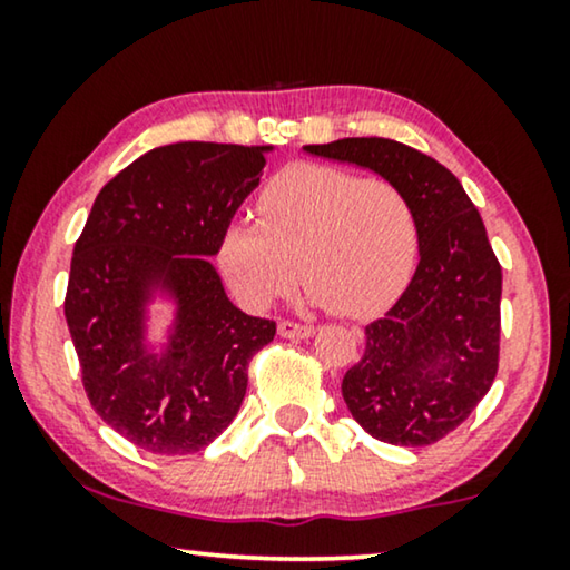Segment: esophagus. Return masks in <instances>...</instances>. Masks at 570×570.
<instances>
[{
  "label": "esophagus",
  "instance_id": "34e87169",
  "mask_svg": "<svg viewBox=\"0 0 570 570\" xmlns=\"http://www.w3.org/2000/svg\"><path fill=\"white\" fill-rule=\"evenodd\" d=\"M316 330L311 324H298V322H279L277 334L287 340H308Z\"/></svg>",
  "mask_w": 570,
  "mask_h": 570
}]
</instances>
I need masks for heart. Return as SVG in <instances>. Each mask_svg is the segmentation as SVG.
Masks as SVG:
<instances>
[{
    "label": "heart",
    "instance_id": "obj_1",
    "mask_svg": "<svg viewBox=\"0 0 570 570\" xmlns=\"http://www.w3.org/2000/svg\"><path fill=\"white\" fill-rule=\"evenodd\" d=\"M415 262L417 217L407 194L330 166L277 174L256 197V223H230L217 246L225 279L254 311L303 277L314 306L371 316L402 293Z\"/></svg>",
    "mask_w": 570,
    "mask_h": 570
}]
</instances>
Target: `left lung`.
Returning a JSON list of instances; mask_svg holds the SVG:
<instances>
[{
  "mask_svg": "<svg viewBox=\"0 0 570 570\" xmlns=\"http://www.w3.org/2000/svg\"><path fill=\"white\" fill-rule=\"evenodd\" d=\"M303 150L373 170L415 209L417 269L400 301L365 326V353L342 379V396L373 439L441 441L498 373L503 275L478 207L449 168L394 139L347 137Z\"/></svg>",
  "mask_w": 570,
  "mask_h": 570,
  "instance_id": "left-lung-1",
  "label": "left lung"
}]
</instances>
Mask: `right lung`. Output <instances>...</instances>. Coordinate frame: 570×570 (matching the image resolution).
<instances>
[{"label": "right lung", "mask_w": 570, "mask_h": 570, "mask_svg": "<svg viewBox=\"0 0 570 570\" xmlns=\"http://www.w3.org/2000/svg\"><path fill=\"white\" fill-rule=\"evenodd\" d=\"M267 153L155 147L100 189L75 244L65 316L82 386L100 420L150 454L209 446L244 402L248 361L277 332L233 306L207 259L259 186ZM155 299L175 306L160 346L146 337Z\"/></svg>", "instance_id": "add662e5"}]
</instances>
